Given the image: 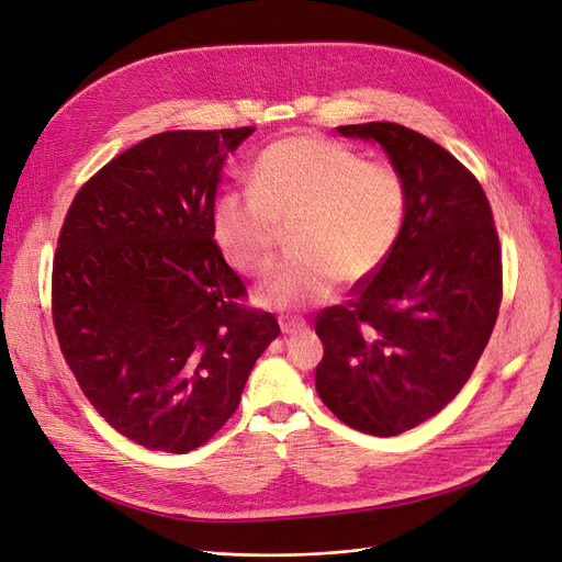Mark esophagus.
I'll return each instance as SVG.
<instances>
[{
	"label": "esophagus",
	"mask_w": 562,
	"mask_h": 562,
	"mask_svg": "<svg viewBox=\"0 0 562 562\" xmlns=\"http://www.w3.org/2000/svg\"><path fill=\"white\" fill-rule=\"evenodd\" d=\"M279 325L283 335H297L306 327V323L300 318H279Z\"/></svg>",
	"instance_id": "esophagus-1"
}]
</instances>
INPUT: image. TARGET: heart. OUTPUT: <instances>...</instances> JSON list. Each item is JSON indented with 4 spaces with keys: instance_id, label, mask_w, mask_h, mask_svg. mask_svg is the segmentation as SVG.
Masks as SVG:
<instances>
[{
    "instance_id": "1",
    "label": "heart",
    "mask_w": 562,
    "mask_h": 562,
    "mask_svg": "<svg viewBox=\"0 0 562 562\" xmlns=\"http://www.w3.org/2000/svg\"><path fill=\"white\" fill-rule=\"evenodd\" d=\"M248 192L223 195L211 229L232 267L260 277L288 227L295 256L258 290L260 304L281 312L325 300L337 281L370 279L393 254L406 218V186L395 167L367 162L353 148L314 134L265 148Z\"/></svg>"
}]
</instances>
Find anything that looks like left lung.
<instances>
[{
	"instance_id": "obj_1",
	"label": "left lung",
	"mask_w": 562,
	"mask_h": 562,
	"mask_svg": "<svg viewBox=\"0 0 562 562\" xmlns=\"http://www.w3.org/2000/svg\"><path fill=\"white\" fill-rule=\"evenodd\" d=\"M376 142L406 186L397 246L346 304L316 316V391L341 423L393 437L447 406L472 376L502 302L486 192L447 148L397 123L337 127Z\"/></svg>"
}]
</instances>
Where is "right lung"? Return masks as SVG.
Returning <instances> with one entry per match:
<instances>
[{
	"mask_svg": "<svg viewBox=\"0 0 562 562\" xmlns=\"http://www.w3.org/2000/svg\"><path fill=\"white\" fill-rule=\"evenodd\" d=\"M256 127L148 137L76 192L53 258V325L83 395L150 451L188 453L237 412L279 337L211 229L227 156Z\"/></svg>",
	"mask_w": 562,
	"mask_h": 562,
	"instance_id": "right-lung-1",
	"label": "right lung"
}]
</instances>
